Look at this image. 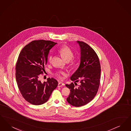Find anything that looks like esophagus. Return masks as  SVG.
I'll return each instance as SVG.
<instances>
[{"label":"esophagus","instance_id":"esophagus-1","mask_svg":"<svg viewBox=\"0 0 131 131\" xmlns=\"http://www.w3.org/2000/svg\"><path fill=\"white\" fill-rule=\"evenodd\" d=\"M64 85H65L64 83H63V82H59L58 83V87L64 86Z\"/></svg>","mask_w":131,"mask_h":131}]
</instances>
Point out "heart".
<instances>
[{
	"label": "heart",
	"mask_w": 131,
	"mask_h": 131,
	"mask_svg": "<svg viewBox=\"0 0 131 131\" xmlns=\"http://www.w3.org/2000/svg\"><path fill=\"white\" fill-rule=\"evenodd\" d=\"M59 52L60 54V56L62 57L63 59L66 61V62H68L69 61H70L71 60H72V61L71 63V64L72 65H74L75 63V60L74 59H72L74 56V53L72 51V50H71L67 46H63L62 47H61L59 50ZM52 56L51 54H50L48 57V59L49 61L50 62H51L52 60ZM61 74L66 76V74L65 73H61ZM56 75L57 77H58L60 79H61V77L60 76V74L59 73H57Z\"/></svg>",
	"instance_id": "heart-1"
}]
</instances>
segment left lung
<instances>
[{
	"label": "left lung",
	"mask_w": 131,
	"mask_h": 131,
	"mask_svg": "<svg viewBox=\"0 0 131 131\" xmlns=\"http://www.w3.org/2000/svg\"><path fill=\"white\" fill-rule=\"evenodd\" d=\"M81 50L80 64L71 77L75 82L80 80L81 85L75 87L73 83L65 84L70 89L67 101L76 107L84 106L90 102L96 96L100 85L101 66L98 56L88 44L77 41Z\"/></svg>",
	"instance_id": "1"
}]
</instances>
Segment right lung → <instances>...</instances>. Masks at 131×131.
I'll list each match as a JSON object with an SVG mask.
<instances>
[{
	"label": "right lung",
	"mask_w": 131,
	"mask_h": 131,
	"mask_svg": "<svg viewBox=\"0 0 131 131\" xmlns=\"http://www.w3.org/2000/svg\"><path fill=\"white\" fill-rule=\"evenodd\" d=\"M56 44L50 41H33L26 45L19 54L16 81L23 97L32 105H40L47 102L57 86L58 82L53 78H48L43 83L39 80L45 70L50 50Z\"/></svg>",
	"instance_id": "add662e5"
}]
</instances>
